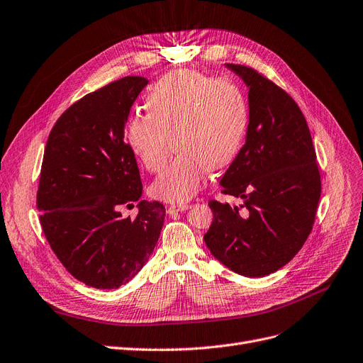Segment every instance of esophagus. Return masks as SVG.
<instances>
[{
	"instance_id": "esophagus-1",
	"label": "esophagus",
	"mask_w": 363,
	"mask_h": 363,
	"mask_svg": "<svg viewBox=\"0 0 363 363\" xmlns=\"http://www.w3.org/2000/svg\"><path fill=\"white\" fill-rule=\"evenodd\" d=\"M190 208V204L179 203V204H169L167 206V213H175V212H182Z\"/></svg>"
}]
</instances>
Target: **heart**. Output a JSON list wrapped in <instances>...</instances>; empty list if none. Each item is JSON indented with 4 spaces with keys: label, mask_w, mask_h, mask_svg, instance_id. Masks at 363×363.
<instances>
[{
    "label": "heart",
    "mask_w": 363,
    "mask_h": 363,
    "mask_svg": "<svg viewBox=\"0 0 363 363\" xmlns=\"http://www.w3.org/2000/svg\"><path fill=\"white\" fill-rule=\"evenodd\" d=\"M148 114L125 123V144L148 170L157 172L172 150L179 152L163 167L151 186L169 203L190 200L209 169L228 166L238 154L247 125L242 89L227 78L181 69L160 78L147 94Z\"/></svg>",
    "instance_id": "b5f03b06"
}]
</instances>
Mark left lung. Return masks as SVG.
Segmentation results:
<instances>
[{"label":"left lung","instance_id":"obj_1","mask_svg":"<svg viewBox=\"0 0 363 363\" xmlns=\"http://www.w3.org/2000/svg\"><path fill=\"white\" fill-rule=\"evenodd\" d=\"M249 89L246 143L224 173L223 193L240 206L211 200L204 234L211 254L234 273L264 277L286 265L311 233L320 199L316 151L301 109L255 69L227 64Z\"/></svg>","mask_w":363,"mask_h":363}]
</instances>
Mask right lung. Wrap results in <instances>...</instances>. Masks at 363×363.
Instances as JSON below:
<instances>
[{
    "mask_svg": "<svg viewBox=\"0 0 363 363\" xmlns=\"http://www.w3.org/2000/svg\"><path fill=\"white\" fill-rule=\"evenodd\" d=\"M144 77H124L86 94L59 117L47 139L37 208L62 265L87 286L116 289L132 280L159 240L166 209L140 200L143 182L124 128ZM138 201L135 220L121 206Z\"/></svg>",
    "mask_w": 363,
    "mask_h": 363,
    "instance_id": "1",
    "label": "right lung"
}]
</instances>
